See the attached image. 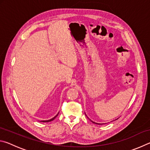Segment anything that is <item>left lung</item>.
Listing matches in <instances>:
<instances>
[{"label":"left lung","mask_w":150,"mask_h":150,"mask_svg":"<svg viewBox=\"0 0 150 150\" xmlns=\"http://www.w3.org/2000/svg\"><path fill=\"white\" fill-rule=\"evenodd\" d=\"M93 122V121H92ZM93 123H95V122H93ZM95 124H98V123H95Z\"/></svg>","instance_id":"left-lung-1"}]
</instances>
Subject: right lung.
<instances>
[{
    "instance_id": "add662e5",
    "label": "right lung",
    "mask_w": 150,
    "mask_h": 150,
    "mask_svg": "<svg viewBox=\"0 0 150 150\" xmlns=\"http://www.w3.org/2000/svg\"><path fill=\"white\" fill-rule=\"evenodd\" d=\"M58 114H59V113H57V115L56 116H55L54 118H52V119H50V120H42L41 122H51V121L54 120V119H55V118H56V117H57V115H58Z\"/></svg>"
}]
</instances>
